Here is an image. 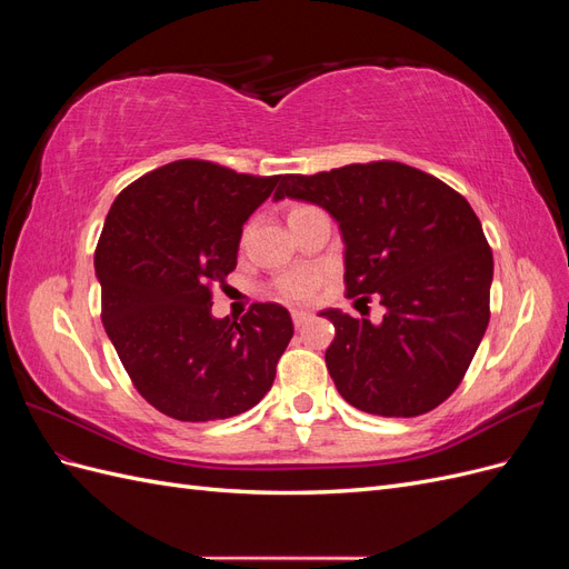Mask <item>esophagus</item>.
Listing matches in <instances>:
<instances>
[{"instance_id":"1","label":"esophagus","mask_w":569,"mask_h":569,"mask_svg":"<svg viewBox=\"0 0 569 569\" xmlns=\"http://www.w3.org/2000/svg\"><path fill=\"white\" fill-rule=\"evenodd\" d=\"M311 318H313V313L303 311V308H295V311H291V320H295L297 327H303L306 322H311Z\"/></svg>"}]
</instances>
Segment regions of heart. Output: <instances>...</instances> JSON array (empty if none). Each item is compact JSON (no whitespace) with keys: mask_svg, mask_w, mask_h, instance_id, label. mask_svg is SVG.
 I'll list each match as a JSON object with an SVG mask.
<instances>
[{"mask_svg":"<svg viewBox=\"0 0 569 569\" xmlns=\"http://www.w3.org/2000/svg\"><path fill=\"white\" fill-rule=\"evenodd\" d=\"M303 209H308V206H295V209H291V213L303 211ZM320 280H322L320 272L301 270V272L284 274V278H280L278 284H274V289H278V295L282 299H287V301H303V299L316 295V289L320 287Z\"/></svg>","mask_w":569,"mask_h":569,"instance_id":"1","label":"heart"}]
</instances>
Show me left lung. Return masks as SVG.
Wrapping results in <instances>:
<instances>
[{"label":"left lung","instance_id":"left-lung-1","mask_svg":"<svg viewBox=\"0 0 569 569\" xmlns=\"http://www.w3.org/2000/svg\"><path fill=\"white\" fill-rule=\"evenodd\" d=\"M330 213L343 242L347 297L385 306L380 322L339 308L325 363L353 408L416 418L443 403L470 368L489 325L493 256L472 206L456 189L396 161L282 176L274 201Z\"/></svg>","mask_w":569,"mask_h":569}]
</instances>
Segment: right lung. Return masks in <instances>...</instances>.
Returning <instances> with one entry per match:
<instances>
[{
    "label": "right lung",
    "mask_w": 569,
    "mask_h": 569,
    "mask_svg": "<svg viewBox=\"0 0 569 569\" xmlns=\"http://www.w3.org/2000/svg\"><path fill=\"white\" fill-rule=\"evenodd\" d=\"M282 176L173 161L120 192L94 251L101 320L134 389L182 422L226 420L270 391L295 335L280 303L213 318L249 216Z\"/></svg>",
    "instance_id": "add662e5"
}]
</instances>
